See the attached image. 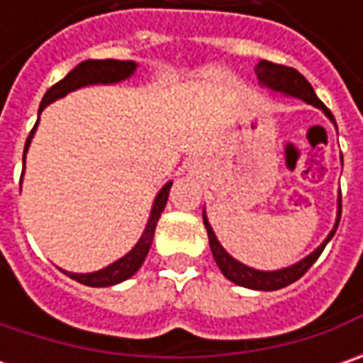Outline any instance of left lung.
<instances>
[{"label": "left lung", "mask_w": 363, "mask_h": 363, "mask_svg": "<svg viewBox=\"0 0 363 363\" xmlns=\"http://www.w3.org/2000/svg\"><path fill=\"white\" fill-rule=\"evenodd\" d=\"M255 72H257L258 82H260L262 86H267V89H271V91L274 92H283L286 96H297L301 101H305L307 105H313L317 106V108H321L329 119L333 121V125H335V119H333L331 111L317 99L313 86L307 82V78L303 77L299 70L289 68V66H283V64L260 60V62L257 64V70H255ZM335 127H337V125H335ZM340 218H342V191H340V198H337V218H335L333 230L329 232L328 238L319 244L309 257H305L303 260L291 264V267H286V269H279V271H257V269L246 267L242 262H238L234 257H230V255L224 250V246L220 244V240L216 238L214 230H212V226H210V222H208V216H206V210H203V226H206V230H208V240H210V248H212V255H214L218 269L222 271V274H224L228 281H232L234 285L246 286V289H255V291H277V289H283V286L299 281L301 277L311 269V264H313L315 260L319 258V255L323 252L325 244L333 238V234H335L337 226H340Z\"/></svg>", "instance_id": "8db88e82"}]
</instances>
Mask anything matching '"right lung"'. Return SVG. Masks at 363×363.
I'll list each match as a JSON object with an SVG mask.
<instances>
[{
	"label": "right lung",
	"mask_w": 363,
	"mask_h": 363,
	"mask_svg": "<svg viewBox=\"0 0 363 363\" xmlns=\"http://www.w3.org/2000/svg\"><path fill=\"white\" fill-rule=\"evenodd\" d=\"M137 70V62L133 60H84L80 62L77 68H72L66 77L56 82L54 86H50L42 103H40V113L50 105L54 103L56 99H62L68 92L77 91V89H82V86H91V84H115V82H121V80H127L129 77H133V72ZM38 127V123H35ZM35 127L30 133L28 141H26V147H23V161H26V153H28V147L32 143V137H34ZM169 188H172V182H167L163 188L160 189V194L155 196V202H153V208H151V214H149V220H147V226L139 242L133 246L131 250L119 260H115L113 264H108L105 269L94 272H66L70 279H74L78 283L86 286H113L119 285L123 281H127L129 277H133L135 272L141 269L143 260H145L147 252L151 248V242H153V236H155V226H157V220H160L161 212L167 203V196H169Z\"/></svg>",
	"instance_id": "1"
}]
</instances>
